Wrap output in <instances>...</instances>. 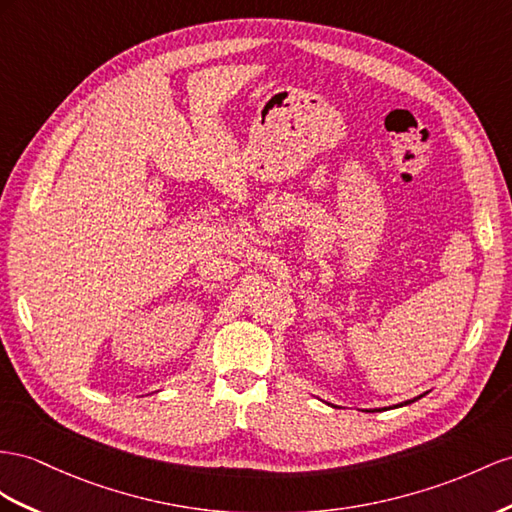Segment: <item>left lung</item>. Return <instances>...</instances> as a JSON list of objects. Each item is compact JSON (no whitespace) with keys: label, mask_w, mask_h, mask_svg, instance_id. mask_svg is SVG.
Here are the masks:
<instances>
[{"label":"left lung","mask_w":512,"mask_h":512,"mask_svg":"<svg viewBox=\"0 0 512 512\" xmlns=\"http://www.w3.org/2000/svg\"><path fill=\"white\" fill-rule=\"evenodd\" d=\"M419 398H424V396H417V398H413V400H406V402H400V404H393V406H404V404H411V402H415V400H419ZM374 411H383V409H374Z\"/></svg>","instance_id":"1"}]
</instances>
